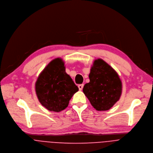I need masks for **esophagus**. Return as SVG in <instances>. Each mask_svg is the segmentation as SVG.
Segmentation results:
<instances>
[{
	"mask_svg": "<svg viewBox=\"0 0 153 153\" xmlns=\"http://www.w3.org/2000/svg\"><path fill=\"white\" fill-rule=\"evenodd\" d=\"M83 86H84V84H83L78 85V88H79V90H82V88H83Z\"/></svg>",
	"mask_w": 153,
	"mask_h": 153,
	"instance_id": "obj_1",
	"label": "esophagus"
}]
</instances>
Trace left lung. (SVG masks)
Wrapping results in <instances>:
<instances>
[{"mask_svg": "<svg viewBox=\"0 0 153 153\" xmlns=\"http://www.w3.org/2000/svg\"><path fill=\"white\" fill-rule=\"evenodd\" d=\"M90 82L83 92L98 111L110 109L120 99L123 84L116 71L102 59H95L88 75Z\"/></svg>", "mask_w": 153, "mask_h": 153, "instance_id": "1", "label": "left lung"}]
</instances>
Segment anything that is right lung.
I'll return each instance as SVG.
<instances>
[{
	"label": "right lung",
	"mask_w": 153,
	"mask_h": 153,
	"mask_svg": "<svg viewBox=\"0 0 153 153\" xmlns=\"http://www.w3.org/2000/svg\"><path fill=\"white\" fill-rule=\"evenodd\" d=\"M35 89L40 104L55 112L65 110L78 91V87L66 74L65 62L61 58L52 60L45 68L37 78Z\"/></svg>",
	"instance_id": "obj_1"
}]
</instances>
